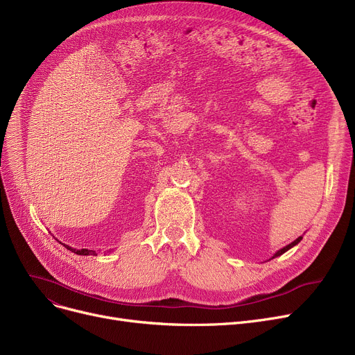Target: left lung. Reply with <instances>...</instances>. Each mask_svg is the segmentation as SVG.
<instances>
[{"instance_id":"1","label":"left lung","mask_w":355,"mask_h":355,"mask_svg":"<svg viewBox=\"0 0 355 355\" xmlns=\"http://www.w3.org/2000/svg\"><path fill=\"white\" fill-rule=\"evenodd\" d=\"M301 240H302V236H300V237H297V239H296L295 241H292V243H289V245H288V246H285L284 249H281V250H277V252H276V253H275V254L272 256V259H275L276 256H281V254H284V253H285V252H288V250H289L291 248H293L295 245H297V243H300V241H301Z\"/></svg>"}]
</instances>
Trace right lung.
<instances>
[{"label": "right lung", "mask_w": 355, "mask_h": 355, "mask_svg": "<svg viewBox=\"0 0 355 355\" xmlns=\"http://www.w3.org/2000/svg\"><path fill=\"white\" fill-rule=\"evenodd\" d=\"M63 246H64L66 249L71 250L73 253H76V254H82V256H89V254L96 256V254H98L95 250H89V249H80V250H78V249H73V248H70V246H67V245H64V243H63Z\"/></svg>", "instance_id": "right-lung-1"}]
</instances>
